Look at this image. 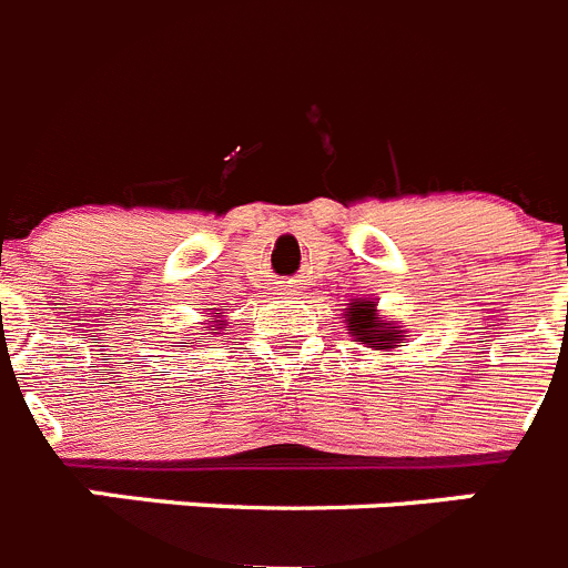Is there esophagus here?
<instances>
[{
    "mask_svg": "<svg viewBox=\"0 0 568 568\" xmlns=\"http://www.w3.org/2000/svg\"><path fill=\"white\" fill-rule=\"evenodd\" d=\"M293 293H295L293 287H284V293H281V295H293Z\"/></svg>",
    "mask_w": 568,
    "mask_h": 568,
    "instance_id": "obj_1",
    "label": "esophagus"
}]
</instances>
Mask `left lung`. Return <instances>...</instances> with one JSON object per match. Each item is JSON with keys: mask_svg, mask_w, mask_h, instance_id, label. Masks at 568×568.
<instances>
[{"mask_svg": "<svg viewBox=\"0 0 568 568\" xmlns=\"http://www.w3.org/2000/svg\"><path fill=\"white\" fill-rule=\"evenodd\" d=\"M348 335L366 343L368 348H394L403 341V329L397 324H386L377 318L374 301H352L346 312Z\"/></svg>", "mask_w": 568, "mask_h": 568, "instance_id": "left-lung-1", "label": "left lung"}]
</instances>
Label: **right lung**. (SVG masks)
Wrapping results in <instances>:
<instances>
[{
  "mask_svg": "<svg viewBox=\"0 0 568 568\" xmlns=\"http://www.w3.org/2000/svg\"><path fill=\"white\" fill-rule=\"evenodd\" d=\"M207 315H211V326H213V329H225V321H220L222 312H207ZM211 326H205L207 335H220V332H211ZM200 335H202V332H200Z\"/></svg>",
  "mask_w": 568,
  "mask_h": 568,
  "instance_id": "right-lung-1",
  "label": "right lung"
}]
</instances>
